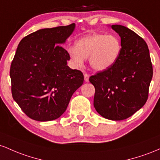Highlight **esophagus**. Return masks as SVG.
<instances>
[{"instance_id":"obj_1","label":"esophagus","mask_w":160,"mask_h":160,"mask_svg":"<svg viewBox=\"0 0 160 160\" xmlns=\"http://www.w3.org/2000/svg\"><path fill=\"white\" fill-rule=\"evenodd\" d=\"M84 77H85V81L86 82H88L89 81V75L88 73H85L84 74Z\"/></svg>"}]
</instances>
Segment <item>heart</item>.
Here are the masks:
<instances>
[{"mask_svg": "<svg viewBox=\"0 0 160 160\" xmlns=\"http://www.w3.org/2000/svg\"><path fill=\"white\" fill-rule=\"evenodd\" d=\"M122 51L121 41L116 35L94 34L77 41L75 46L68 48L71 61L75 67H82L85 58L98 71L112 66L119 60Z\"/></svg>", "mask_w": 160, "mask_h": 160, "instance_id": "heart-1", "label": "heart"}]
</instances>
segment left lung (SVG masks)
<instances>
[{"mask_svg": "<svg viewBox=\"0 0 160 160\" xmlns=\"http://www.w3.org/2000/svg\"><path fill=\"white\" fill-rule=\"evenodd\" d=\"M112 28L121 37L122 51L113 66L91 75L95 88L94 108L107 119L123 120L132 116L148 98L152 66L148 46L141 36L120 25Z\"/></svg>", "mask_w": 160, "mask_h": 160, "instance_id": "1", "label": "left lung"}]
</instances>
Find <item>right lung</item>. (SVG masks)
Wrapping results in <instances>:
<instances>
[{"label":"right lung","instance_id":"add662e5","mask_svg":"<svg viewBox=\"0 0 160 160\" xmlns=\"http://www.w3.org/2000/svg\"><path fill=\"white\" fill-rule=\"evenodd\" d=\"M74 28L72 23L38 30L18 45L10 69L12 96L32 119L45 122L60 117L83 84V73L66 65L70 57L60 45Z\"/></svg>","mask_w":160,"mask_h":160}]
</instances>
